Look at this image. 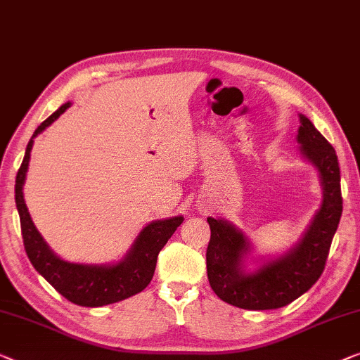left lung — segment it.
<instances>
[{"instance_id": "left-lung-1", "label": "left lung", "mask_w": 360, "mask_h": 360, "mask_svg": "<svg viewBox=\"0 0 360 360\" xmlns=\"http://www.w3.org/2000/svg\"><path fill=\"white\" fill-rule=\"evenodd\" d=\"M299 150L319 172L321 205L292 247L269 258H250L253 245L240 229L222 217H207V279L219 299L245 310H273L290 304L314 285L325 269L331 240L342 214L341 175L333 146L305 115H299ZM253 259L255 268L248 269Z\"/></svg>"}]
</instances>
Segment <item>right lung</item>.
<instances>
[{"instance_id": "add662e5", "label": "right lung", "mask_w": 360, "mask_h": 360, "mask_svg": "<svg viewBox=\"0 0 360 360\" xmlns=\"http://www.w3.org/2000/svg\"><path fill=\"white\" fill-rule=\"evenodd\" d=\"M70 107L71 102L63 103L35 129L30 138L27 148H25L24 160L20 164L18 176H15V207H18L20 219L25 253H27L32 266L39 271V274L44 276L65 299L72 304L81 307H103L128 299L148 288L154 276L158 255L169 238L174 236L176 227L184 222V216L158 219V221L149 222L138 233L123 258L115 263H71L60 258L35 227L27 206H25L22 190L29 170L34 138H37Z\"/></svg>"}]
</instances>
